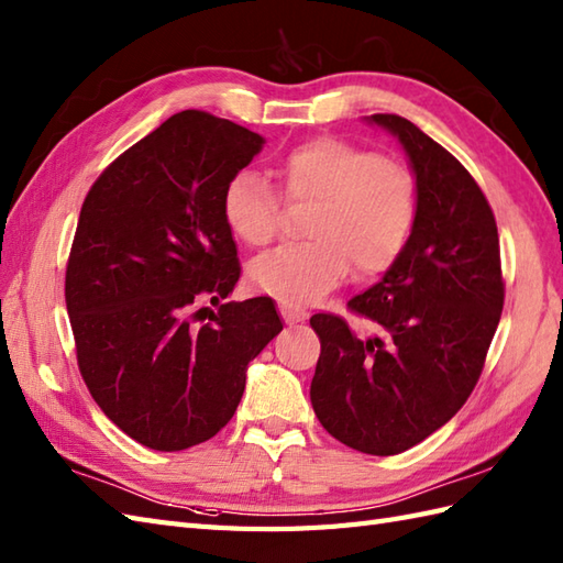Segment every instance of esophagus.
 <instances>
[{"instance_id":"obj_1","label":"esophagus","mask_w":563,"mask_h":563,"mask_svg":"<svg viewBox=\"0 0 563 563\" xmlns=\"http://www.w3.org/2000/svg\"><path fill=\"white\" fill-rule=\"evenodd\" d=\"M280 311H283L285 321H290V323H295V321H299V319H305V311H299L295 305L285 302V299H280Z\"/></svg>"}]
</instances>
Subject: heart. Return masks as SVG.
I'll use <instances>...</instances> for the list:
<instances>
[{
	"label": "heart",
	"instance_id": "1",
	"mask_svg": "<svg viewBox=\"0 0 563 563\" xmlns=\"http://www.w3.org/2000/svg\"><path fill=\"white\" fill-rule=\"evenodd\" d=\"M280 191L295 206H311L309 240L280 244L250 264L261 292L307 305L341 285L352 271H386L410 238L417 189L400 161L369 153L335 136L297 143L276 165ZM222 218L250 246L268 244L280 228L283 199L254 169L234 173L222 189Z\"/></svg>",
	"mask_w": 563,
	"mask_h": 563
}]
</instances>
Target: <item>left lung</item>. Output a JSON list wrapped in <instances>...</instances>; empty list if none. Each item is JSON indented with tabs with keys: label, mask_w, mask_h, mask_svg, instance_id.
<instances>
[{
	"label": "left lung",
	"mask_w": 563,
	"mask_h": 563,
	"mask_svg": "<svg viewBox=\"0 0 563 563\" xmlns=\"http://www.w3.org/2000/svg\"><path fill=\"white\" fill-rule=\"evenodd\" d=\"M372 120L410 155L415 225L384 280L347 302L372 335L331 311L309 319L321 341L311 405L345 446L396 455L434 434L473 394L506 287L499 230L475 177L405 117Z\"/></svg>",
	"instance_id": "8db88e82"
}]
</instances>
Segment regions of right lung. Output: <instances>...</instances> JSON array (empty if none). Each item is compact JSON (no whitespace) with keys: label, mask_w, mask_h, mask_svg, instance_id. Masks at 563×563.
I'll return each instance as SVG.
<instances>
[{"label":"right lung","mask_w":563,"mask_h":563,"mask_svg":"<svg viewBox=\"0 0 563 563\" xmlns=\"http://www.w3.org/2000/svg\"><path fill=\"white\" fill-rule=\"evenodd\" d=\"M261 143L211 112H177L104 167L81 206L64 278L78 372L153 451L216 437L246 364L283 331L271 297L220 305L242 273L222 189ZM206 301L219 309L196 324Z\"/></svg>","instance_id":"right-lung-1"}]
</instances>
